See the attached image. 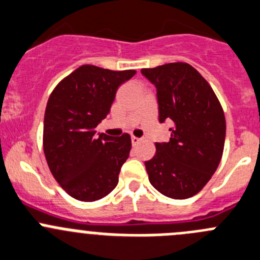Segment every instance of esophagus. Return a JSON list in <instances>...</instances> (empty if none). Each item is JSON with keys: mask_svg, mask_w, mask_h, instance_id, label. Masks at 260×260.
Returning a JSON list of instances; mask_svg holds the SVG:
<instances>
[{"mask_svg": "<svg viewBox=\"0 0 260 260\" xmlns=\"http://www.w3.org/2000/svg\"><path fill=\"white\" fill-rule=\"evenodd\" d=\"M140 142H142V139H140V138L132 137V144H133V145H138Z\"/></svg>", "mask_w": 260, "mask_h": 260, "instance_id": "esophagus-1", "label": "esophagus"}]
</instances>
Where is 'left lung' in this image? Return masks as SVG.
Returning <instances> with one entry per match:
<instances>
[{
	"label": "left lung",
	"mask_w": 260,
	"mask_h": 260,
	"mask_svg": "<svg viewBox=\"0 0 260 260\" xmlns=\"http://www.w3.org/2000/svg\"><path fill=\"white\" fill-rule=\"evenodd\" d=\"M142 74L157 89L159 122L171 123L167 143H155L145 162L149 181L160 194L187 199L216 172L224 147L226 120L208 81L191 65L172 62Z\"/></svg>",
	"instance_id": "1"
}]
</instances>
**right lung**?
<instances>
[{
	"label": "right lung",
	"mask_w": 260,
	"mask_h": 260,
	"mask_svg": "<svg viewBox=\"0 0 260 260\" xmlns=\"http://www.w3.org/2000/svg\"><path fill=\"white\" fill-rule=\"evenodd\" d=\"M135 70L83 65L57 84L44 113L43 150L56 181L70 197L94 202L110 194L132 149L130 135L95 132L110 113L118 86Z\"/></svg>",
	"instance_id": "right-lung-1"
}]
</instances>
